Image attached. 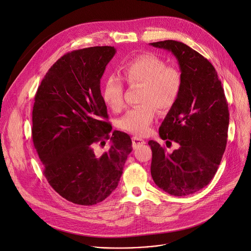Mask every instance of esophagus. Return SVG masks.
I'll list each match as a JSON object with an SVG mask.
<instances>
[{
  "label": "esophagus",
  "instance_id": "34e87169",
  "mask_svg": "<svg viewBox=\"0 0 251 251\" xmlns=\"http://www.w3.org/2000/svg\"><path fill=\"white\" fill-rule=\"evenodd\" d=\"M131 140H132V144H133L134 147H137V146H139V145L145 144V140L142 139V138H140V137H138V136H132Z\"/></svg>",
  "mask_w": 251,
  "mask_h": 251
}]
</instances>
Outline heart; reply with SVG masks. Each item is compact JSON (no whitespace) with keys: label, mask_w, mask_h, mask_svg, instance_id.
Returning a JSON list of instances; mask_svg holds the SVG:
<instances>
[{"label":"heart","mask_w":251,"mask_h":251,"mask_svg":"<svg viewBox=\"0 0 251 251\" xmlns=\"http://www.w3.org/2000/svg\"><path fill=\"white\" fill-rule=\"evenodd\" d=\"M124 79L130 85H143L139 102L121 120V127L143 135L148 132L155 119L156 109L167 112L173 108L182 89V74L179 69L167 66L166 62L152 53L139 54L127 60L121 68ZM102 96L105 104L114 112L125 107V86L121 77L111 75L105 81Z\"/></svg>","instance_id":"1"}]
</instances>
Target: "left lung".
I'll return each instance as SVG.
<instances>
[{"instance_id":"8db88e82","label":"left lung","mask_w":251,"mask_h":251,"mask_svg":"<svg viewBox=\"0 0 251 251\" xmlns=\"http://www.w3.org/2000/svg\"><path fill=\"white\" fill-rule=\"evenodd\" d=\"M171 51L178 60L182 89L176 104L159 127V135L177 142L168 153L154 140L151 176L154 183L173 196H187L206 187L214 178L227 141L228 105L222 82L212 63L183 42L150 43Z\"/></svg>"}]
</instances>
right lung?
Here are the masks:
<instances>
[{"label": "right lung", "instance_id": "obj_1", "mask_svg": "<svg viewBox=\"0 0 251 251\" xmlns=\"http://www.w3.org/2000/svg\"><path fill=\"white\" fill-rule=\"evenodd\" d=\"M116 53L114 46H94L64 54L42 79L32 108V141L49 185L67 201L93 206L118 187L130 136L108 123L101 78ZM111 138L97 157L93 145Z\"/></svg>", "mask_w": 251, "mask_h": 251}]
</instances>
